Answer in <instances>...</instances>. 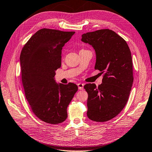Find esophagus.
I'll use <instances>...</instances> for the list:
<instances>
[{
	"label": "esophagus",
	"instance_id": "34e87169",
	"mask_svg": "<svg viewBox=\"0 0 152 152\" xmlns=\"http://www.w3.org/2000/svg\"><path fill=\"white\" fill-rule=\"evenodd\" d=\"M77 86H78V88L80 90H83L84 87V84L83 83H77Z\"/></svg>",
	"mask_w": 152,
	"mask_h": 152
}]
</instances>
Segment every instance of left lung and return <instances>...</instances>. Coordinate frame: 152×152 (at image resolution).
Returning a JSON list of instances; mask_svg holds the SVG:
<instances>
[{"label": "left lung", "instance_id": "left-lung-1", "mask_svg": "<svg viewBox=\"0 0 152 152\" xmlns=\"http://www.w3.org/2000/svg\"><path fill=\"white\" fill-rule=\"evenodd\" d=\"M95 50V69L104 73L102 83L84 86L88 93L87 116L95 122L113 118L127 102L133 83L132 56L127 43L116 32L101 29L81 36Z\"/></svg>", "mask_w": 152, "mask_h": 152}]
</instances>
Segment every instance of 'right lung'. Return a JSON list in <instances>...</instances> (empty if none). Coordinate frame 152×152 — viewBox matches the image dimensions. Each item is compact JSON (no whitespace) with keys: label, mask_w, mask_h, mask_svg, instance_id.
<instances>
[{"label":"right lung","mask_w":152,"mask_h":152,"mask_svg":"<svg viewBox=\"0 0 152 152\" xmlns=\"http://www.w3.org/2000/svg\"><path fill=\"white\" fill-rule=\"evenodd\" d=\"M75 32L42 28L30 38L21 50L20 66L25 97L37 117L50 124L67 117V108L77 86L57 83L55 71L61 67L62 47Z\"/></svg>","instance_id":"1"}]
</instances>
